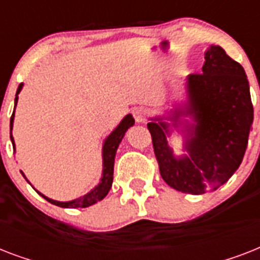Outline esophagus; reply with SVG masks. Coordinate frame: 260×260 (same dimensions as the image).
I'll return each instance as SVG.
<instances>
[{"label": "esophagus", "instance_id": "1", "mask_svg": "<svg viewBox=\"0 0 260 260\" xmlns=\"http://www.w3.org/2000/svg\"><path fill=\"white\" fill-rule=\"evenodd\" d=\"M134 117L135 120H136V122L143 124V122L147 121V112L143 109V108H138V109H135Z\"/></svg>", "mask_w": 260, "mask_h": 260}]
</instances>
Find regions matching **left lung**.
Returning <instances> with one entry per match:
<instances>
[{
    "label": "left lung",
    "instance_id": "obj_1",
    "mask_svg": "<svg viewBox=\"0 0 260 260\" xmlns=\"http://www.w3.org/2000/svg\"><path fill=\"white\" fill-rule=\"evenodd\" d=\"M204 56L202 74L186 78L185 101H175L147 124L165 182L196 196L218 189L238 170L254 121L242 64L220 46H210ZM174 130L184 138L181 155L170 144Z\"/></svg>",
    "mask_w": 260,
    "mask_h": 260
}]
</instances>
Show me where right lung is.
<instances>
[{
    "label": "right lung",
    "instance_id": "obj_1",
    "mask_svg": "<svg viewBox=\"0 0 260 260\" xmlns=\"http://www.w3.org/2000/svg\"><path fill=\"white\" fill-rule=\"evenodd\" d=\"M24 83H20L18 85L17 93H16V98H14V110H16V106H17L18 101V94L22 90ZM14 110L12 117H10V140H12V144H13V151H16V144H14V139L12 136V129H13V121H14ZM135 124V120L132 117V114H126L125 117L122 118L120 124H118L116 128H114L112 132H110L108 136L104 140V144H102V174L101 179L98 182L97 186H94L93 189L90 190L89 193L83 194L81 197L75 198V200H71V201H56V200H52V198H48L47 196L42 194L40 191H38L42 197H44L48 202L54 204L56 206H60V208H87V206L93 205L95 202L101 201L106 197V194L109 193L110 187H112V182H113V167H114V156H116V152H117V148L121 143L124 135L131 126ZM22 177L25 178V174L22 173ZM26 182L30 185V182L26 179ZM34 187V186H32Z\"/></svg>",
    "mask_w": 260,
    "mask_h": 260
}]
</instances>
